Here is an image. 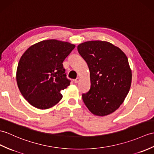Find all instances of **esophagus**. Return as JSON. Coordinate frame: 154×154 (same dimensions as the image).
Returning a JSON list of instances; mask_svg holds the SVG:
<instances>
[{
    "label": "esophagus",
    "mask_w": 154,
    "mask_h": 154,
    "mask_svg": "<svg viewBox=\"0 0 154 154\" xmlns=\"http://www.w3.org/2000/svg\"><path fill=\"white\" fill-rule=\"evenodd\" d=\"M79 81H80V78H79V77H77V78L76 79L74 80V82H75V83H78L79 82Z\"/></svg>",
    "instance_id": "1"
}]
</instances>
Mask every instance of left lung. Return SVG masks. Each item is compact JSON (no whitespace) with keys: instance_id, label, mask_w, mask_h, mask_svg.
<instances>
[{"instance_id":"obj_1","label":"left lung","mask_w":154,"mask_h":154,"mask_svg":"<svg viewBox=\"0 0 154 154\" xmlns=\"http://www.w3.org/2000/svg\"><path fill=\"white\" fill-rule=\"evenodd\" d=\"M77 50L90 71V91L82 95L85 104L94 115H109L119 108L130 90L132 71L127 57L107 41H87Z\"/></svg>"}]
</instances>
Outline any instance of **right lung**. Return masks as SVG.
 I'll list each match as a JSON object with an SVG mask.
<instances>
[{"label": "right lung", "instance_id": "obj_1", "mask_svg": "<svg viewBox=\"0 0 154 154\" xmlns=\"http://www.w3.org/2000/svg\"><path fill=\"white\" fill-rule=\"evenodd\" d=\"M75 47L68 42L48 39L33 45L23 54L16 81L21 94L31 106L46 109L62 100L60 91L70 85L62 63Z\"/></svg>", "mask_w": 154, "mask_h": 154}]
</instances>
